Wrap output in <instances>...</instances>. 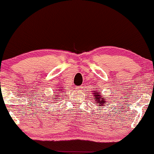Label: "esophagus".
Returning <instances> with one entry per match:
<instances>
[{"label":"esophagus","mask_w":154,"mask_h":154,"mask_svg":"<svg viewBox=\"0 0 154 154\" xmlns=\"http://www.w3.org/2000/svg\"><path fill=\"white\" fill-rule=\"evenodd\" d=\"M82 88V86H77V87H76V89H77V90H80Z\"/></svg>","instance_id":"34e87169"}]
</instances>
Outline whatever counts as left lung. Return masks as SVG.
Instances as JSON below:
<instances>
[{"label":"left lung","instance_id":"obj_1","mask_svg":"<svg viewBox=\"0 0 154 154\" xmlns=\"http://www.w3.org/2000/svg\"><path fill=\"white\" fill-rule=\"evenodd\" d=\"M94 92H93V95H92L93 96V99L95 100V103H97V106H98V107H99L100 108V110H101V107H102V106H103V105H104V103H105V97H103L101 96V95L100 94L101 93H100L99 92H97V91H93Z\"/></svg>","mask_w":154,"mask_h":154}]
</instances>
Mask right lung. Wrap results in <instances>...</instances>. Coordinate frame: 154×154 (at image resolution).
Returning <instances> with one entry per match:
<instances>
[{
    "instance_id": "add662e5",
    "label": "right lung",
    "mask_w": 154,
    "mask_h": 154,
    "mask_svg": "<svg viewBox=\"0 0 154 154\" xmlns=\"http://www.w3.org/2000/svg\"><path fill=\"white\" fill-rule=\"evenodd\" d=\"M58 92H62V91H61V90H60V89H59ZM57 97H59V95H57ZM57 98H58V97H57ZM54 99H55V98H52V100H54ZM59 99H60V98H59ZM58 100H59V99H58Z\"/></svg>"
}]
</instances>
